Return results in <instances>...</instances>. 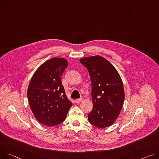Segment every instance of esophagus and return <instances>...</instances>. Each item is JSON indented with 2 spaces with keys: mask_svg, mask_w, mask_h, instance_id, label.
Wrapping results in <instances>:
<instances>
[{
  "mask_svg": "<svg viewBox=\"0 0 159 159\" xmlns=\"http://www.w3.org/2000/svg\"><path fill=\"white\" fill-rule=\"evenodd\" d=\"M82 98H80V99H75V102L77 103V104H78V103H79L80 101H82Z\"/></svg>",
  "mask_w": 159,
  "mask_h": 159,
  "instance_id": "34e87169",
  "label": "esophagus"
}]
</instances>
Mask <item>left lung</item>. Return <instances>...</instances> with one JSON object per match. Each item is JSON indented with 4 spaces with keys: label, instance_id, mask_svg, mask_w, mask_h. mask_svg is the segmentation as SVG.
<instances>
[{
    "label": "left lung",
    "instance_id": "1",
    "mask_svg": "<svg viewBox=\"0 0 159 159\" xmlns=\"http://www.w3.org/2000/svg\"><path fill=\"white\" fill-rule=\"evenodd\" d=\"M89 71L92 85L93 110L88 120L93 126L104 128L118 118L125 101V90L121 77L109 61L96 55L80 59Z\"/></svg>",
    "mask_w": 159,
    "mask_h": 159
}]
</instances>
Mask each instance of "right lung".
<instances>
[{
	"instance_id": "add662e5",
	"label": "right lung",
	"mask_w": 159,
	"mask_h": 159,
	"mask_svg": "<svg viewBox=\"0 0 159 159\" xmlns=\"http://www.w3.org/2000/svg\"><path fill=\"white\" fill-rule=\"evenodd\" d=\"M68 65L63 58H52L38 67L30 82L27 94L31 109L39 123L45 126L62 123L72 105L61 84Z\"/></svg>"
}]
</instances>
